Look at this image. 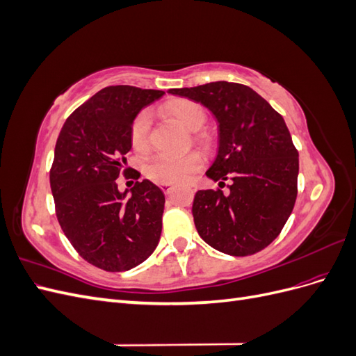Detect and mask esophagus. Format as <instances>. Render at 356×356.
I'll return each instance as SVG.
<instances>
[{"instance_id":"esophagus-1","label":"esophagus","mask_w":356,"mask_h":356,"mask_svg":"<svg viewBox=\"0 0 356 356\" xmlns=\"http://www.w3.org/2000/svg\"><path fill=\"white\" fill-rule=\"evenodd\" d=\"M160 186H161V188H163L166 195H169L170 190H172V186H174V184H170V182H163V184H160Z\"/></svg>"}]
</instances>
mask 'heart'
<instances>
[{
    "instance_id": "1",
    "label": "heart",
    "mask_w": 356,
    "mask_h": 356,
    "mask_svg": "<svg viewBox=\"0 0 356 356\" xmlns=\"http://www.w3.org/2000/svg\"><path fill=\"white\" fill-rule=\"evenodd\" d=\"M165 110L188 131H197L207 122V113L203 106L190 99L179 98L170 101ZM149 132H152V114L144 110L135 115L131 123V131H129L131 145L135 152L145 153L149 148ZM202 166L203 157L197 152H190L181 156L157 154L147 161L144 172L149 179L159 182V184H163V182L175 184V182L188 181L193 174L202 169Z\"/></svg>"
}]
</instances>
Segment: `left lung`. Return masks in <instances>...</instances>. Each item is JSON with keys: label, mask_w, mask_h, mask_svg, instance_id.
I'll return each instance as SVG.
<instances>
[{"label": "left lung", "mask_w": 356, "mask_h": 356, "mask_svg": "<svg viewBox=\"0 0 356 356\" xmlns=\"http://www.w3.org/2000/svg\"><path fill=\"white\" fill-rule=\"evenodd\" d=\"M212 111L220 127L218 154L207 175L230 179L231 193L199 190L193 218L215 250L246 257L264 250L282 232L297 199L298 152L282 115L239 83L215 81L170 89Z\"/></svg>", "instance_id": "1"}]
</instances>
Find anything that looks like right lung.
<instances>
[{"label":"right lung","instance_id":"add662e5","mask_svg":"<svg viewBox=\"0 0 356 356\" xmlns=\"http://www.w3.org/2000/svg\"><path fill=\"white\" fill-rule=\"evenodd\" d=\"M163 90L108 86L63 123L50 169V188L62 232L86 261L124 272L145 261L160 239L165 195L152 181H136L131 195L117 178H139L124 168L131 123Z\"/></svg>","mask_w":356,"mask_h":356}]
</instances>
